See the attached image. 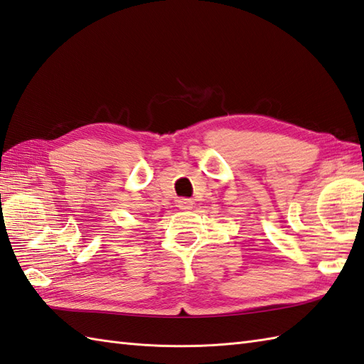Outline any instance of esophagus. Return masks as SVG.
<instances>
[{"instance_id": "34e87169", "label": "esophagus", "mask_w": 364, "mask_h": 364, "mask_svg": "<svg viewBox=\"0 0 364 364\" xmlns=\"http://www.w3.org/2000/svg\"><path fill=\"white\" fill-rule=\"evenodd\" d=\"M177 207H179L181 210H190L193 207V200L188 198L177 199Z\"/></svg>"}]
</instances>
